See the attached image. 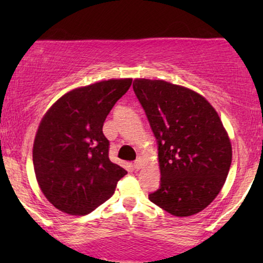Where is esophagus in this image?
I'll list each match as a JSON object with an SVG mask.
<instances>
[{"label":"esophagus","mask_w":263,"mask_h":263,"mask_svg":"<svg viewBox=\"0 0 263 263\" xmlns=\"http://www.w3.org/2000/svg\"><path fill=\"white\" fill-rule=\"evenodd\" d=\"M142 166H143V159L142 158H138V159L134 161V168L135 170H140Z\"/></svg>","instance_id":"obj_1"}]
</instances>
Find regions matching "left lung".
<instances>
[{"label":"left lung","instance_id":"left-lung-1","mask_svg":"<svg viewBox=\"0 0 263 263\" xmlns=\"http://www.w3.org/2000/svg\"><path fill=\"white\" fill-rule=\"evenodd\" d=\"M133 88L158 143L160 186L148 199L176 217L199 213L231 166V142L217 111L199 93L164 80L135 79Z\"/></svg>","mask_w":263,"mask_h":263}]
</instances>
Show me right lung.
<instances>
[{
    "instance_id": "1",
    "label": "right lung",
    "mask_w": 263,
    "mask_h": 263,
    "mask_svg": "<svg viewBox=\"0 0 263 263\" xmlns=\"http://www.w3.org/2000/svg\"><path fill=\"white\" fill-rule=\"evenodd\" d=\"M132 79H111L66 93L48 110L33 143L38 184L49 202L71 215L91 213L127 175L109 159L103 124Z\"/></svg>"
}]
</instances>
